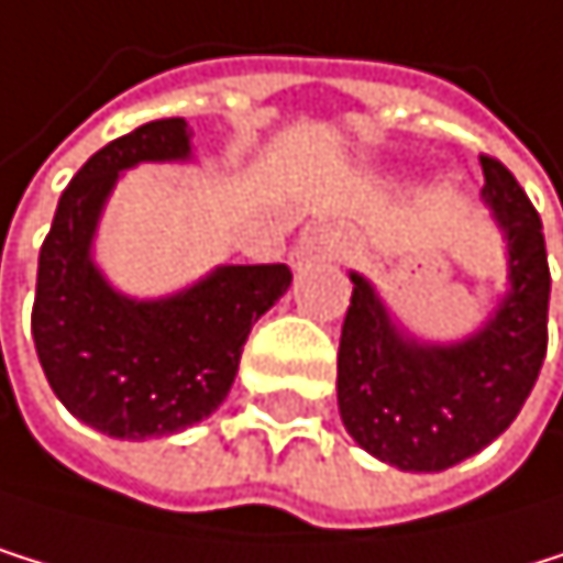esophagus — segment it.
Segmentation results:
<instances>
[{"label": "esophagus", "instance_id": "esophagus-1", "mask_svg": "<svg viewBox=\"0 0 563 563\" xmlns=\"http://www.w3.org/2000/svg\"><path fill=\"white\" fill-rule=\"evenodd\" d=\"M331 249V232L328 229H310L300 242V256H318Z\"/></svg>", "mask_w": 563, "mask_h": 563}]
</instances>
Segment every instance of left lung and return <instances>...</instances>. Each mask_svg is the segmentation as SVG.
I'll list each match as a JSON object with an SVG mask.
<instances>
[{"mask_svg":"<svg viewBox=\"0 0 563 563\" xmlns=\"http://www.w3.org/2000/svg\"><path fill=\"white\" fill-rule=\"evenodd\" d=\"M482 159V201L506 235L509 290L475 334L423 345L404 334L365 276L338 342V410L358 448L404 472H444L493 444L523 410L547 355L551 269L540 214L499 164Z\"/></svg>","mask_w":563,"mask_h":563,"instance_id":"1","label":"left lung"}]
</instances>
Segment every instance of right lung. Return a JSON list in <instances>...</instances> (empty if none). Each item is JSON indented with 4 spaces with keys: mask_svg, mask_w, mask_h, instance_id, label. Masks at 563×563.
I'll return each mask as SVG.
<instances>
[{
    "mask_svg": "<svg viewBox=\"0 0 563 563\" xmlns=\"http://www.w3.org/2000/svg\"><path fill=\"white\" fill-rule=\"evenodd\" d=\"M190 159L184 119H156L101 146L70 177L40 245L33 345L60 404L119 441L167 438L229 396L253 324L287 294L290 269L218 266L195 287L132 300L91 260L101 208L122 170Z\"/></svg>",
    "mask_w": 563,
    "mask_h": 563,
    "instance_id": "add662e5",
    "label": "right lung"
}]
</instances>
